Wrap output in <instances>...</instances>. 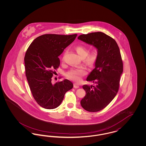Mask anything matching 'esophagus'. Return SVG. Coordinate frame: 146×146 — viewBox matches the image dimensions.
Returning <instances> with one entry per match:
<instances>
[{
  "label": "esophagus",
  "mask_w": 146,
  "mask_h": 146,
  "mask_svg": "<svg viewBox=\"0 0 146 146\" xmlns=\"http://www.w3.org/2000/svg\"><path fill=\"white\" fill-rule=\"evenodd\" d=\"M74 88H79V85L77 83L74 84Z\"/></svg>",
  "instance_id": "34e87169"
}]
</instances>
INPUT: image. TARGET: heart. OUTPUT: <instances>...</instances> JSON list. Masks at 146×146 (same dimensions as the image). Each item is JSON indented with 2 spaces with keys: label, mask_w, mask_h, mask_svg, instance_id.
I'll list each match as a JSON object with an SVG mask.
<instances>
[{
  "label": "heart",
  "mask_w": 146,
  "mask_h": 146,
  "mask_svg": "<svg viewBox=\"0 0 146 146\" xmlns=\"http://www.w3.org/2000/svg\"><path fill=\"white\" fill-rule=\"evenodd\" d=\"M78 55L82 58H84V61L89 64H92L95 62L97 59L98 50L94 48L89 52V49L84 45H77L75 47ZM87 73L86 70L84 67H79L70 70L67 73L66 76L68 78L76 82H80L82 80V77Z\"/></svg>",
  "instance_id": "b5f03b06"
}]
</instances>
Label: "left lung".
I'll return each mask as SVG.
<instances>
[{
	"mask_svg": "<svg viewBox=\"0 0 146 146\" xmlns=\"http://www.w3.org/2000/svg\"><path fill=\"white\" fill-rule=\"evenodd\" d=\"M78 39L94 45L98 50L95 68L86 79L95 85H84L86 95L80 104L87 111H100L110 104L119 90L123 72L120 50L115 40L103 32L80 35Z\"/></svg>",
	"mask_w": 146,
	"mask_h": 146,
	"instance_id": "1",
	"label": "left lung"
}]
</instances>
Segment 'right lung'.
I'll use <instances>...</instances> for the list:
<instances>
[{"instance_id": "add662e5", "label": "right lung", "mask_w": 146, "mask_h": 146, "mask_svg": "<svg viewBox=\"0 0 146 146\" xmlns=\"http://www.w3.org/2000/svg\"><path fill=\"white\" fill-rule=\"evenodd\" d=\"M77 36L45 34L32 42L25 56L26 76L37 104L45 109H54L61 104L73 83L67 79L53 85L51 78L60 64L58 56Z\"/></svg>"}]
</instances>
